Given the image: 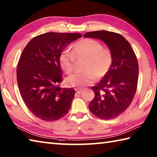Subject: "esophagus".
Segmentation results:
<instances>
[{
    "mask_svg": "<svg viewBox=\"0 0 157 157\" xmlns=\"http://www.w3.org/2000/svg\"><path fill=\"white\" fill-rule=\"evenodd\" d=\"M75 91H76V93L77 94H81V92L82 91V89H75Z\"/></svg>",
    "mask_w": 157,
    "mask_h": 157,
    "instance_id": "1",
    "label": "esophagus"
}]
</instances>
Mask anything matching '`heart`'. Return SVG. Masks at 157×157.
Returning <instances> with one entry per match:
<instances>
[{"label":"heart","instance_id":"b5f03b06","mask_svg":"<svg viewBox=\"0 0 157 157\" xmlns=\"http://www.w3.org/2000/svg\"><path fill=\"white\" fill-rule=\"evenodd\" d=\"M73 53L64 51L59 57V64L66 74L73 71L75 58H85L84 72L75 73L66 79L69 86L81 88L95 81L96 77L102 78L109 73L113 64L111 50L103 48L99 41L93 39H83L73 44Z\"/></svg>","mask_w":157,"mask_h":157}]
</instances>
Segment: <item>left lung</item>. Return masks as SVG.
Listing matches in <instances>:
<instances>
[{
	"label": "left lung",
	"mask_w": 157,
	"mask_h": 157,
	"mask_svg": "<svg viewBox=\"0 0 157 157\" xmlns=\"http://www.w3.org/2000/svg\"><path fill=\"white\" fill-rule=\"evenodd\" d=\"M84 36L103 41L113 54V64L109 73L91 87L95 97L89 107L101 119L115 118L129 107L136 94L139 78L136 56L131 45L120 34L100 30L89 32Z\"/></svg>",
	"instance_id": "left-lung-1"
}]
</instances>
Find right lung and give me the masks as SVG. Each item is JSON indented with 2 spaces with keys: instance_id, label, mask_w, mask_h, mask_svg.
<instances>
[{
  "instance_id": "1",
  "label": "right lung",
  "mask_w": 157,
  "mask_h": 157,
  "mask_svg": "<svg viewBox=\"0 0 157 157\" xmlns=\"http://www.w3.org/2000/svg\"><path fill=\"white\" fill-rule=\"evenodd\" d=\"M80 33H47L29 41L17 68V83L26 107L45 121L59 120L68 112L75 96L72 88H61L59 57Z\"/></svg>"
}]
</instances>
